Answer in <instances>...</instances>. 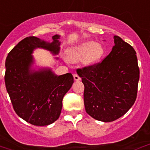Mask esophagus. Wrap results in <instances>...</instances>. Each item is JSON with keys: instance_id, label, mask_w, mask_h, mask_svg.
<instances>
[{"instance_id": "34e87169", "label": "esophagus", "mask_w": 150, "mask_h": 150, "mask_svg": "<svg viewBox=\"0 0 150 150\" xmlns=\"http://www.w3.org/2000/svg\"><path fill=\"white\" fill-rule=\"evenodd\" d=\"M73 77H74V80H75V81H81V78L78 76V74H74Z\"/></svg>"}]
</instances>
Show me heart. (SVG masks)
<instances>
[{
	"instance_id": "b5f03b06",
	"label": "heart",
	"mask_w": 150,
	"mask_h": 150,
	"mask_svg": "<svg viewBox=\"0 0 150 150\" xmlns=\"http://www.w3.org/2000/svg\"><path fill=\"white\" fill-rule=\"evenodd\" d=\"M104 54V48L101 43L88 40L68 50L67 58L70 62L83 60L86 65H91L98 62L103 57Z\"/></svg>"
}]
</instances>
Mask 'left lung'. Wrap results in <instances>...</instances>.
I'll use <instances>...</instances> for the list:
<instances>
[{
  "label": "left lung",
  "instance_id": "1",
  "mask_svg": "<svg viewBox=\"0 0 150 150\" xmlns=\"http://www.w3.org/2000/svg\"><path fill=\"white\" fill-rule=\"evenodd\" d=\"M101 63L78 69L84 84L86 111L96 120L112 122L129 110L137 99L139 80L137 53L119 36Z\"/></svg>",
  "mask_w": 150,
  "mask_h": 150
}]
</instances>
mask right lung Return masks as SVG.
I'll list each match as a JSON object with an SVG mask.
<instances>
[{"instance_id":"1","label":"right lung","mask_w":150,"mask_h":150,"mask_svg":"<svg viewBox=\"0 0 150 150\" xmlns=\"http://www.w3.org/2000/svg\"><path fill=\"white\" fill-rule=\"evenodd\" d=\"M59 38V35L52 36L51 42L34 36L25 38L6 59V88L13 110L32 125L43 126L55 122L61 114L63 97L74 83L71 73L56 75L49 67L38 65L33 56L37 48L58 55Z\"/></svg>"}]
</instances>
